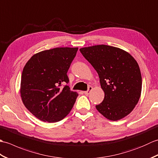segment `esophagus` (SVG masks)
Returning <instances> with one entry per match:
<instances>
[{
	"mask_svg": "<svg viewBox=\"0 0 158 158\" xmlns=\"http://www.w3.org/2000/svg\"><path fill=\"white\" fill-rule=\"evenodd\" d=\"M93 89V88L92 87H91V86H89V88H88V89L87 90V91H85L84 92V94L85 95H89L90 93H91V92H92V90Z\"/></svg>",
	"mask_w": 158,
	"mask_h": 158,
	"instance_id": "34e87169",
	"label": "esophagus"
}]
</instances>
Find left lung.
Returning a JSON list of instances; mask_svg holds the SVG:
<instances>
[{"label": "left lung", "mask_w": 158, "mask_h": 158, "mask_svg": "<svg viewBox=\"0 0 158 158\" xmlns=\"http://www.w3.org/2000/svg\"><path fill=\"white\" fill-rule=\"evenodd\" d=\"M79 50L98 73L105 92L96 109L109 120L127 116L138 103L142 89L141 73L135 59L122 49L106 45Z\"/></svg>", "instance_id": "obj_1"}]
</instances>
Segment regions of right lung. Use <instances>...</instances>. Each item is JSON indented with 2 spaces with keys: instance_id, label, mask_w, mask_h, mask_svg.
I'll use <instances>...</instances> for the list:
<instances>
[{
  "instance_id": "1",
  "label": "right lung",
  "mask_w": 158,
  "mask_h": 158,
  "mask_svg": "<svg viewBox=\"0 0 158 158\" xmlns=\"http://www.w3.org/2000/svg\"><path fill=\"white\" fill-rule=\"evenodd\" d=\"M77 48H56L33 55L23 69L20 94L23 105L36 118L49 123L63 119L78 94L70 89L67 72ZM64 85V88L60 86Z\"/></svg>"
}]
</instances>
